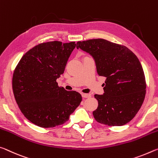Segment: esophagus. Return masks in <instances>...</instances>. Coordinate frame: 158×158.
I'll return each mask as SVG.
<instances>
[{"instance_id":"obj_1","label":"esophagus","mask_w":158,"mask_h":158,"mask_svg":"<svg viewBox=\"0 0 158 158\" xmlns=\"http://www.w3.org/2000/svg\"><path fill=\"white\" fill-rule=\"evenodd\" d=\"M82 97H83V98H89V97H91V94H84V93H82Z\"/></svg>"}]
</instances>
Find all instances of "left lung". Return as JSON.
<instances>
[{
	"mask_svg": "<svg viewBox=\"0 0 158 158\" xmlns=\"http://www.w3.org/2000/svg\"><path fill=\"white\" fill-rule=\"evenodd\" d=\"M77 48L95 59L97 73L105 77L104 94H95L98 107L93 115L98 123L122 126L131 121L140 109L146 96L143 68L130 49L102 38L78 41Z\"/></svg>",
	"mask_w": 158,
	"mask_h": 158,
	"instance_id": "8db88e82",
	"label": "left lung"
}]
</instances>
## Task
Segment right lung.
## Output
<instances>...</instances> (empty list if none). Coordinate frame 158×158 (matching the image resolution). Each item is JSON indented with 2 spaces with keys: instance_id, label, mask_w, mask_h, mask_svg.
I'll list each match as a JSON object with an SVG mask.
<instances>
[{
  "instance_id": "obj_1",
  "label": "right lung",
  "mask_w": 158,
  "mask_h": 158,
  "mask_svg": "<svg viewBox=\"0 0 158 158\" xmlns=\"http://www.w3.org/2000/svg\"><path fill=\"white\" fill-rule=\"evenodd\" d=\"M76 45L61 41L40 43L26 52L15 67V99L21 112L34 125L43 128L63 125L81 103L80 93L66 91L56 82Z\"/></svg>"
}]
</instances>
